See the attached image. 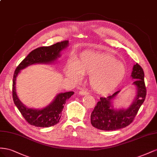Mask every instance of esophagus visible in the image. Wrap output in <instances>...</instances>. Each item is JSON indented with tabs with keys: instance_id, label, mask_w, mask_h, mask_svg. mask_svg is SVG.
Here are the masks:
<instances>
[{
	"instance_id": "1",
	"label": "esophagus",
	"mask_w": 157,
	"mask_h": 157,
	"mask_svg": "<svg viewBox=\"0 0 157 157\" xmlns=\"http://www.w3.org/2000/svg\"><path fill=\"white\" fill-rule=\"evenodd\" d=\"M78 93L80 95H87L88 94H89V93H88L87 91L84 90V89H80V91H79Z\"/></svg>"
}]
</instances>
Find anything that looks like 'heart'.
<instances>
[{
  "mask_svg": "<svg viewBox=\"0 0 157 157\" xmlns=\"http://www.w3.org/2000/svg\"><path fill=\"white\" fill-rule=\"evenodd\" d=\"M66 74L76 82L82 79V74L89 75V83L93 90L100 95H106L122 83L126 75V67L113 56L85 52L75 63H68Z\"/></svg>",
  "mask_w": 157,
  "mask_h": 157,
  "instance_id": "b5f03b06",
  "label": "heart"
}]
</instances>
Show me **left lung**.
Wrapping results in <instances>:
<instances>
[{"label": "left lung", "instance_id": "obj_1", "mask_svg": "<svg viewBox=\"0 0 157 157\" xmlns=\"http://www.w3.org/2000/svg\"><path fill=\"white\" fill-rule=\"evenodd\" d=\"M131 77L136 87V96L128 108L117 109L114 106V100L120 91L107 97H101L91 114V123L93 127L105 131L120 129L130 124L144 102L146 97V87L144 82V72L138 64L133 65Z\"/></svg>", "mask_w": 157, "mask_h": 157}]
</instances>
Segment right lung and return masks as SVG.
I'll return each instance as SVG.
<instances>
[{"instance_id": "1", "label": "right lung", "mask_w": 157, "mask_h": 157, "mask_svg": "<svg viewBox=\"0 0 157 157\" xmlns=\"http://www.w3.org/2000/svg\"><path fill=\"white\" fill-rule=\"evenodd\" d=\"M69 46V41L54 44L51 46L42 47L31 51L17 67L13 77L12 97L16 107L29 124L36 127L48 128L59 123L61 113L66 101L74 92L69 91L58 93L50 104L42 109L28 108L24 105L17 95L16 78L21 70L31 65L36 64H52L61 56V52Z\"/></svg>"}]
</instances>
